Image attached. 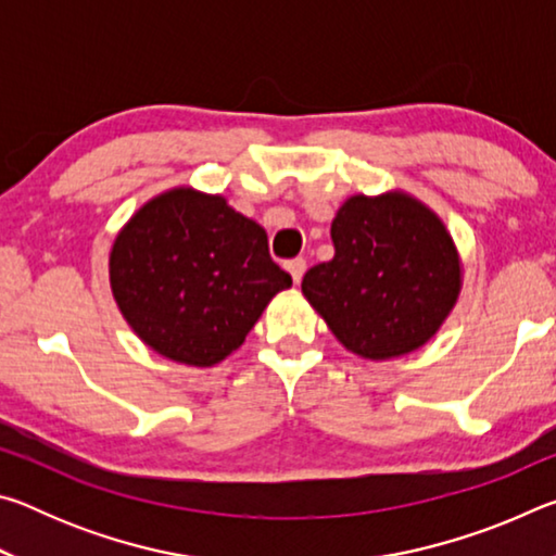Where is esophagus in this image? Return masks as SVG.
<instances>
[{"label":"esophagus","mask_w":556,"mask_h":556,"mask_svg":"<svg viewBox=\"0 0 556 556\" xmlns=\"http://www.w3.org/2000/svg\"><path fill=\"white\" fill-rule=\"evenodd\" d=\"M287 271L291 275V279H294V285H299L301 277H304V271H306V262L301 260V257L289 260V262H287Z\"/></svg>","instance_id":"34e87169"}]
</instances>
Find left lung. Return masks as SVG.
I'll list each match as a JSON object with an SVG mask.
<instances>
[{
    "label": "left lung",
    "mask_w": 556,
    "mask_h": 556,
    "mask_svg": "<svg viewBox=\"0 0 556 556\" xmlns=\"http://www.w3.org/2000/svg\"><path fill=\"white\" fill-rule=\"evenodd\" d=\"M333 260L301 291L348 351L390 361L425 345L460 294V260L439 215L404 191L351 195L331 223Z\"/></svg>",
    "instance_id": "left-lung-1"
}]
</instances>
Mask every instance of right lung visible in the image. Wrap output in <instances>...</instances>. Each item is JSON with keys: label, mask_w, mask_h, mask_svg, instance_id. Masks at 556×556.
<instances>
[{"label": "right lung", "mask_w": 556, "mask_h": 556, "mask_svg": "<svg viewBox=\"0 0 556 556\" xmlns=\"http://www.w3.org/2000/svg\"><path fill=\"white\" fill-rule=\"evenodd\" d=\"M110 287L152 351L211 368L238 351L291 277L271 262L262 225L223 195L181 186L147 201L117 232Z\"/></svg>", "instance_id": "1"}]
</instances>
